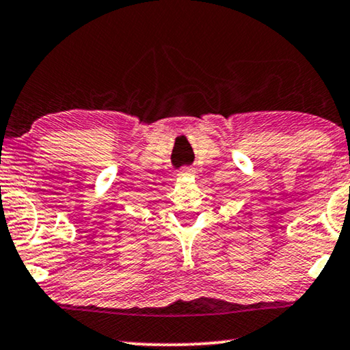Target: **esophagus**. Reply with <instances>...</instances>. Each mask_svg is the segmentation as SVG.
<instances>
[{"label":"esophagus","instance_id":"34e87169","mask_svg":"<svg viewBox=\"0 0 350 350\" xmlns=\"http://www.w3.org/2000/svg\"><path fill=\"white\" fill-rule=\"evenodd\" d=\"M195 174V168H190V166H185V168H182L179 171V174L177 176H193Z\"/></svg>","mask_w":350,"mask_h":350}]
</instances>
